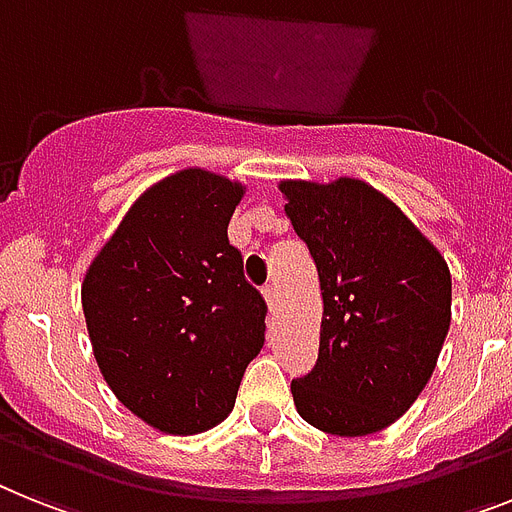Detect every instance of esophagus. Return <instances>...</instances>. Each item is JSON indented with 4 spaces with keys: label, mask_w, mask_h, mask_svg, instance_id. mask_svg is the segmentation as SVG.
<instances>
[{
    "label": "esophagus",
    "mask_w": 512,
    "mask_h": 512,
    "mask_svg": "<svg viewBox=\"0 0 512 512\" xmlns=\"http://www.w3.org/2000/svg\"><path fill=\"white\" fill-rule=\"evenodd\" d=\"M264 298L269 311H274V308H277V290H274L272 285H264Z\"/></svg>",
    "instance_id": "obj_1"
}]
</instances>
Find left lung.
<instances>
[{
    "label": "left lung",
    "instance_id": "1",
    "mask_svg": "<svg viewBox=\"0 0 512 512\" xmlns=\"http://www.w3.org/2000/svg\"><path fill=\"white\" fill-rule=\"evenodd\" d=\"M280 188L324 298L319 358L290 384L295 408L337 437L379 432L411 408L437 366L450 329V269L411 219L361 180Z\"/></svg>",
    "mask_w": 512,
    "mask_h": 512
}]
</instances>
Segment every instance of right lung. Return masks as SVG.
I'll return each mask as SVG.
<instances>
[{
  "label": "right lung",
  "instance_id": "1",
  "mask_svg": "<svg viewBox=\"0 0 512 512\" xmlns=\"http://www.w3.org/2000/svg\"><path fill=\"white\" fill-rule=\"evenodd\" d=\"M240 196L238 183L204 170L167 177L135 201L83 280L101 374L162 432L225 421L264 345L266 303L227 238Z\"/></svg>",
  "mask_w": 512,
  "mask_h": 512
}]
</instances>
